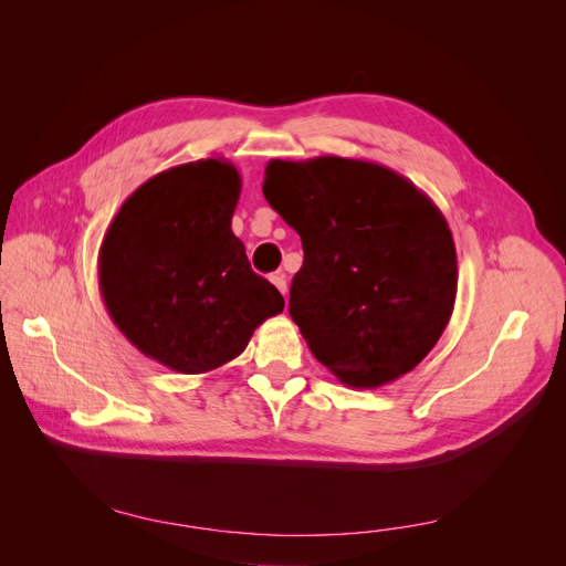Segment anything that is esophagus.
<instances>
[{
	"label": "esophagus",
	"instance_id": "obj_1",
	"mask_svg": "<svg viewBox=\"0 0 566 566\" xmlns=\"http://www.w3.org/2000/svg\"><path fill=\"white\" fill-rule=\"evenodd\" d=\"M271 282L277 286V291H280L282 295H286L289 286H286V275H284V273H275V275L271 277Z\"/></svg>",
	"mask_w": 566,
	"mask_h": 566
}]
</instances>
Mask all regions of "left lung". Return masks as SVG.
<instances>
[{
    "label": "left lung",
    "mask_w": 566,
    "mask_h": 566,
    "mask_svg": "<svg viewBox=\"0 0 566 566\" xmlns=\"http://www.w3.org/2000/svg\"><path fill=\"white\" fill-rule=\"evenodd\" d=\"M263 197L303 241L289 314L314 358L367 390L418 367L457 301L440 208L390 167L339 156L271 160Z\"/></svg>",
    "instance_id": "obj_1"
}]
</instances>
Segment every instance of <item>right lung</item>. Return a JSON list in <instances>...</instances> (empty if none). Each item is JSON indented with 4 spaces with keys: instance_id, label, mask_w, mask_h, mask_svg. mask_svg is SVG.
I'll return each mask as SVG.
<instances>
[{
    "instance_id": "1",
    "label": "right lung",
    "mask_w": 566,
    "mask_h": 566,
    "mask_svg": "<svg viewBox=\"0 0 566 566\" xmlns=\"http://www.w3.org/2000/svg\"><path fill=\"white\" fill-rule=\"evenodd\" d=\"M241 174L224 158L169 167L118 208L98 252L103 303L146 358L206 374L284 310L231 231Z\"/></svg>"
}]
</instances>
